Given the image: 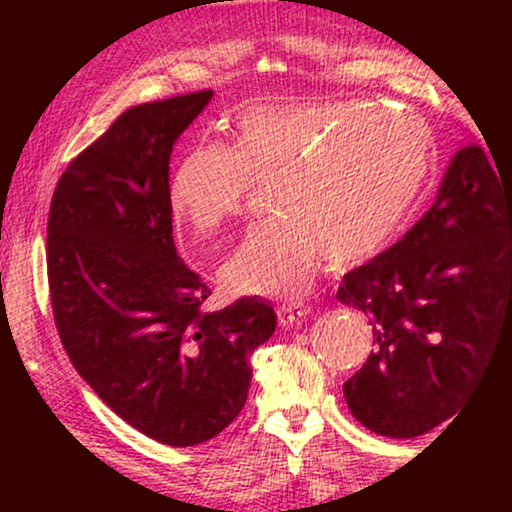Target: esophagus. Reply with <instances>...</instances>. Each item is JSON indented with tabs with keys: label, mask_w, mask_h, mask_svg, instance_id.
Masks as SVG:
<instances>
[{
	"label": "esophagus",
	"mask_w": 512,
	"mask_h": 512,
	"mask_svg": "<svg viewBox=\"0 0 512 512\" xmlns=\"http://www.w3.org/2000/svg\"><path fill=\"white\" fill-rule=\"evenodd\" d=\"M310 313H313V310H310V305H303V303H284L276 308V315H279V322L284 327L296 325V322L305 320Z\"/></svg>",
	"instance_id": "obj_1"
}]
</instances>
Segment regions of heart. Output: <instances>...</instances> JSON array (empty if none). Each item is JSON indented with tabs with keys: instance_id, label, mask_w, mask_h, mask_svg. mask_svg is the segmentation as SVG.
Masks as SVG:
<instances>
[{
	"instance_id": "1",
	"label": "heart",
	"mask_w": 512,
	"mask_h": 512,
	"mask_svg": "<svg viewBox=\"0 0 512 512\" xmlns=\"http://www.w3.org/2000/svg\"><path fill=\"white\" fill-rule=\"evenodd\" d=\"M433 161L431 129L368 101L255 105L231 146L197 144L170 178V209L195 233L243 214L252 182H274L279 221L250 228L221 264L236 296L301 298L325 257L361 264L402 231Z\"/></svg>"
}]
</instances>
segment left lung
<instances>
[{
	"label": "left lung",
	"mask_w": 512,
	"mask_h": 512,
	"mask_svg": "<svg viewBox=\"0 0 512 512\" xmlns=\"http://www.w3.org/2000/svg\"><path fill=\"white\" fill-rule=\"evenodd\" d=\"M337 298L373 325L375 349L344 383L351 414L387 438L443 424L512 327V182L477 142L462 146L433 207L344 274Z\"/></svg>",
	"instance_id": "obj_1"
}]
</instances>
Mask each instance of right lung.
Returning <instances> with one entry per match:
<instances>
[{
	"label": "right lung",
	"instance_id": "right-lung-1",
	"mask_svg": "<svg viewBox=\"0 0 512 512\" xmlns=\"http://www.w3.org/2000/svg\"><path fill=\"white\" fill-rule=\"evenodd\" d=\"M214 91L134 105L69 163L48 219V284L62 346L129 426L173 448L204 443L248 399L250 356L276 330L260 298L216 313L173 243L168 163Z\"/></svg>",
	"mask_w": 512,
	"mask_h": 512
}]
</instances>
